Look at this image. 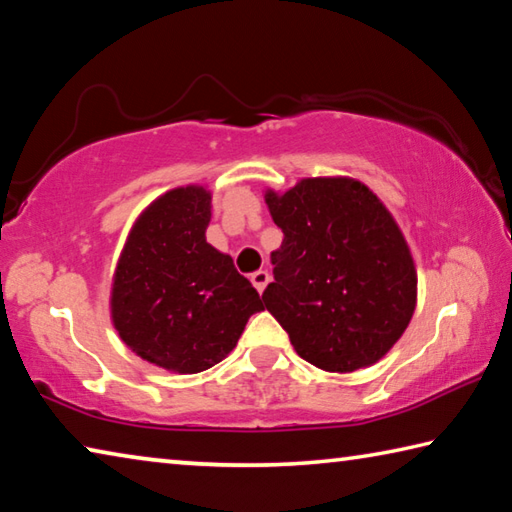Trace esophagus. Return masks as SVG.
I'll list each match as a JSON object with an SVG mask.
<instances>
[{"label": "esophagus", "mask_w": 512, "mask_h": 512, "mask_svg": "<svg viewBox=\"0 0 512 512\" xmlns=\"http://www.w3.org/2000/svg\"><path fill=\"white\" fill-rule=\"evenodd\" d=\"M250 282H253V287L259 293H264V289L268 287V282H271V273H268V271H257V273L250 275Z\"/></svg>", "instance_id": "esophagus-1"}]
</instances>
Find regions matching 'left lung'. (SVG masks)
<instances>
[{
    "label": "left lung",
    "instance_id": "1",
    "mask_svg": "<svg viewBox=\"0 0 512 512\" xmlns=\"http://www.w3.org/2000/svg\"><path fill=\"white\" fill-rule=\"evenodd\" d=\"M264 201L284 239L262 300L293 350L341 375L386 357L418 302L411 248L386 205L348 176L302 178Z\"/></svg>",
    "mask_w": 512,
    "mask_h": 512
}]
</instances>
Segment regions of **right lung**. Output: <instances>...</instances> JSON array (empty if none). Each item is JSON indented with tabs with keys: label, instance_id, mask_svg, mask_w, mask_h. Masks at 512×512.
Returning <instances> with one entry per match:
<instances>
[{
	"label": "right lung",
	"instance_id": "add662e5",
	"mask_svg": "<svg viewBox=\"0 0 512 512\" xmlns=\"http://www.w3.org/2000/svg\"><path fill=\"white\" fill-rule=\"evenodd\" d=\"M210 219V189H169L135 219L112 275L110 318L119 339L178 375L223 361L248 318L264 309L232 257L207 244Z\"/></svg>",
	"mask_w": 512,
	"mask_h": 512
}]
</instances>
